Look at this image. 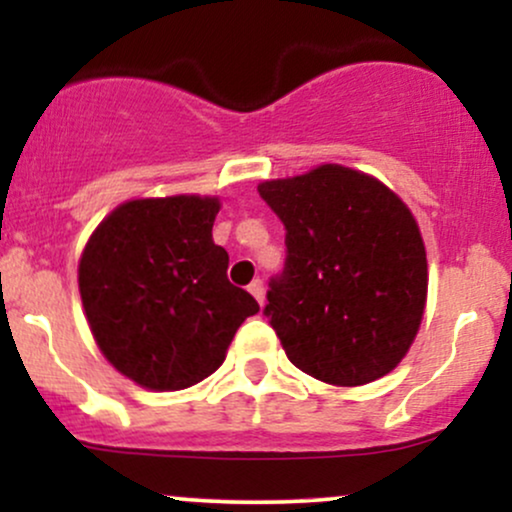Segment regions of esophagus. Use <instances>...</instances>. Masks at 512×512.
I'll use <instances>...</instances> for the list:
<instances>
[{
	"instance_id": "obj_1",
	"label": "esophagus",
	"mask_w": 512,
	"mask_h": 512,
	"mask_svg": "<svg viewBox=\"0 0 512 512\" xmlns=\"http://www.w3.org/2000/svg\"><path fill=\"white\" fill-rule=\"evenodd\" d=\"M248 291L252 293V296H255L257 298V303H264V281L262 279H255V281H252V284L248 286Z\"/></svg>"
}]
</instances>
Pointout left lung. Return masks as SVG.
<instances>
[{
	"instance_id": "8db88e82",
	"label": "left lung",
	"mask_w": 512,
	"mask_h": 512,
	"mask_svg": "<svg viewBox=\"0 0 512 512\" xmlns=\"http://www.w3.org/2000/svg\"><path fill=\"white\" fill-rule=\"evenodd\" d=\"M257 192L286 228L264 315L289 361L330 385L383 378L407 356L426 305V248L407 204L334 163Z\"/></svg>"
}]
</instances>
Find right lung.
Masks as SVG:
<instances>
[{
	"instance_id": "add662e5",
	"label": "right lung",
	"mask_w": 512,
	"mask_h": 512,
	"mask_svg": "<svg viewBox=\"0 0 512 512\" xmlns=\"http://www.w3.org/2000/svg\"><path fill=\"white\" fill-rule=\"evenodd\" d=\"M219 209L216 197L132 199L105 216L81 255L93 339L146 390L209 378L245 317L260 310L228 281V252L211 238Z\"/></svg>"
}]
</instances>
